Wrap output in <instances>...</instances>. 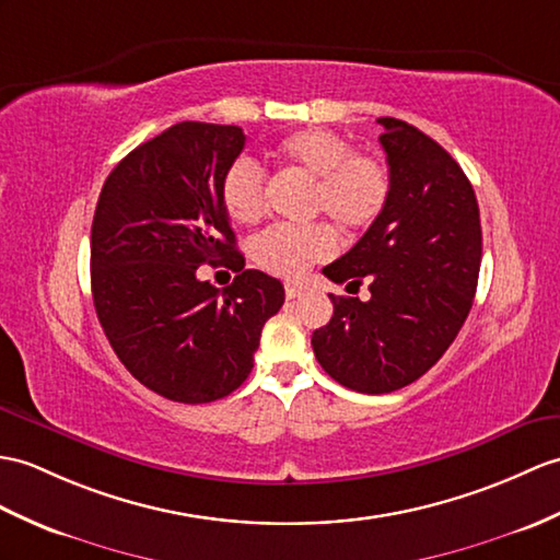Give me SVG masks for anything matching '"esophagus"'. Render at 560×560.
<instances>
[{"label":"esophagus","instance_id":"esophagus-1","mask_svg":"<svg viewBox=\"0 0 560 560\" xmlns=\"http://www.w3.org/2000/svg\"><path fill=\"white\" fill-rule=\"evenodd\" d=\"M298 295H303V285L285 283V298H289V301H293V298H298Z\"/></svg>","mask_w":560,"mask_h":560}]
</instances>
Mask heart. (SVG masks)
Masks as SVG:
<instances>
[{"label": "heart", "mask_w": 560, "mask_h": 560, "mask_svg": "<svg viewBox=\"0 0 560 560\" xmlns=\"http://www.w3.org/2000/svg\"><path fill=\"white\" fill-rule=\"evenodd\" d=\"M279 158L315 178L310 212L327 214L336 226L358 233L374 226L392 202L394 178L384 160L358 152L353 142L329 128H303L279 140ZM221 202L236 224H257L267 212V174L250 158L233 160L221 178ZM339 248L336 233L324 221L303 226H275L253 241V259L269 275L295 279L310 265Z\"/></svg>", "instance_id": "heart-1"}]
</instances>
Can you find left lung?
<instances>
[{"label": "left lung", "mask_w": 560, "mask_h": 560, "mask_svg": "<svg viewBox=\"0 0 560 560\" xmlns=\"http://www.w3.org/2000/svg\"><path fill=\"white\" fill-rule=\"evenodd\" d=\"M392 202L343 257L324 267L334 283L370 281L372 298L329 295L334 315L312 334L331 380L358 394H392L436 365L477 291L482 226L458 162L418 128L382 116Z\"/></svg>", "instance_id": "8db88e82"}]
</instances>
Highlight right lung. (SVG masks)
Masks as SVG:
<instances>
[{
	"label": "right lung",
	"instance_id": "obj_1",
	"mask_svg": "<svg viewBox=\"0 0 560 560\" xmlns=\"http://www.w3.org/2000/svg\"><path fill=\"white\" fill-rule=\"evenodd\" d=\"M245 145L243 128L180 121L114 166L90 233L97 319L136 380L176 402H212L248 380L283 285L245 269L221 202V178ZM237 271L224 292L200 264Z\"/></svg>",
	"mask_w": 560,
	"mask_h": 560
}]
</instances>
